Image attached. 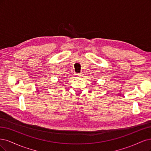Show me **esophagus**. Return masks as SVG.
I'll return each instance as SVG.
<instances>
[{"mask_svg": "<svg viewBox=\"0 0 151 151\" xmlns=\"http://www.w3.org/2000/svg\"><path fill=\"white\" fill-rule=\"evenodd\" d=\"M76 75H77L78 76L81 77V76H83V74H82L81 73H77V74H76Z\"/></svg>", "mask_w": 151, "mask_h": 151, "instance_id": "obj_1", "label": "esophagus"}]
</instances>
